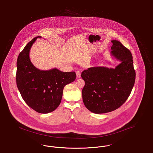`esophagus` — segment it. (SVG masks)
<instances>
[{
    "label": "esophagus",
    "instance_id": "obj_1",
    "mask_svg": "<svg viewBox=\"0 0 153 153\" xmlns=\"http://www.w3.org/2000/svg\"><path fill=\"white\" fill-rule=\"evenodd\" d=\"M76 76H77V78H79L81 77V72H80V71H79L76 72Z\"/></svg>",
    "mask_w": 153,
    "mask_h": 153
}]
</instances>
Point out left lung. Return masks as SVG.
Instances as JSON below:
<instances>
[{"instance_id": "1", "label": "left lung", "mask_w": 153, "mask_h": 153, "mask_svg": "<svg viewBox=\"0 0 153 153\" xmlns=\"http://www.w3.org/2000/svg\"><path fill=\"white\" fill-rule=\"evenodd\" d=\"M110 55L120 61L115 68H89L81 74L85 84L82 91L86 108L96 114L116 110L130 94L135 79L133 56L119 41L111 40Z\"/></svg>"}]
</instances>
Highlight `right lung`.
<instances>
[{"mask_svg": "<svg viewBox=\"0 0 153 153\" xmlns=\"http://www.w3.org/2000/svg\"><path fill=\"white\" fill-rule=\"evenodd\" d=\"M39 36L28 43L17 60L16 84L20 94L32 109L40 113L52 112L59 106L64 87L74 82V72H64L57 68L42 71L35 67L30 59V51Z\"/></svg>", "mask_w": 153, "mask_h": 153, "instance_id": "obj_1", "label": "right lung"}]
</instances>
